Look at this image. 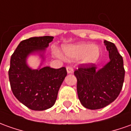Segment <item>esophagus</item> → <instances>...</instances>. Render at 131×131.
Returning <instances> with one entry per match:
<instances>
[{"instance_id": "obj_1", "label": "esophagus", "mask_w": 131, "mask_h": 131, "mask_svg": "<svg viewBox=\"0 0 131 131\" xmlns=\"http://www.w3.org/2000/svg\"><path fill=\"white\" fill-rule=\"evenodd\" d=\"M66 70H67L68 73H73V68L71 66H68L66 67Z\"/></svg>"}]
</instances>
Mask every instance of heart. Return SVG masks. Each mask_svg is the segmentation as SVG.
<instances>
[{
    "instance_id": "1",
    "label": "heart",
    "mask_w": 131,
    "mask_h": 131,
    "mask_svg": "<svg viewBox=\"0 0 131 131\" xmlns=\"http://www.w3.org/2000/svg\"><path fill=\"white\" fill-rule=\"evenodd\" d=\"M63 52L68 58H82L83 62L87 64L95 63L101 53L100 48L98 46L85 43L66 46L63 48Z\"/></svg>"
}]
</instances>
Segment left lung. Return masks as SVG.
<instances>
[{
    "label": "left lung",
    "instance_id": "8db88e82",
    "mask_svg": "<svg viewBox=\"0 0 131 131\" xmlns=\"http://www.w3.org/2000/svg\"><path fill=\"white\" fill-rule=\"evenodd\" d=\"M110 62L97 71L94 63H83L74 71L78 98L85 108L96 110L114 101L122 89L125 69L123 60L114 43L104 40Z\"/></svg>",
    "mask_w": 131,
    "mask_h": 131
}]
</instances>
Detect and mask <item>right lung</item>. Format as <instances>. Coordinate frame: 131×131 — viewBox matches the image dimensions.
Segmentation results:
<instances>
[{"mask_svg":"<svg viewBox=\"0 0 131 131\" xmlns=\"http://www.w3.org/2000/svg\"><path fill=\"white\" fill-rule=\"evenodd\" d=\"M53 36L33 37L22 40L10 58L8 76L13 95L33 111H44L55 104L58 93L67 75L66 68L44 67L32 70L26 64L30 53L43 51Z\"/></svg>","mask_w":131,"mask_h":131,"instance_id":"1","label":"right lung"}]
</instances>
